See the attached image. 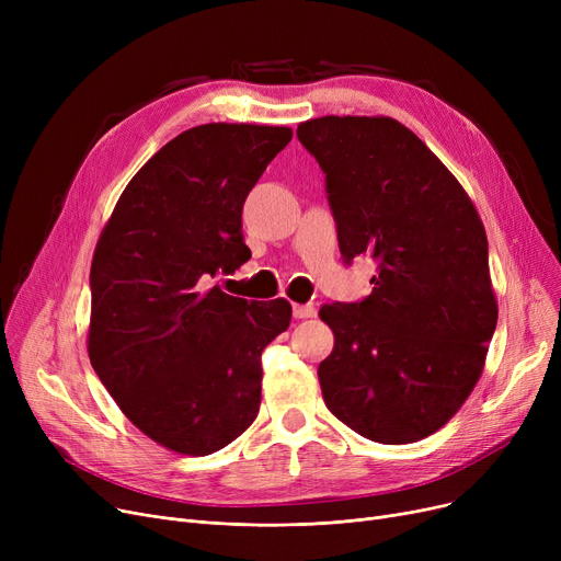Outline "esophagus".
<instances>
[{"label":"esophagus","instance_id":"esophagus-1","mask_svg":"<svg viewBox=\"0 0 561 561\" xmlns=\"http://www.w3.org/2000/svg\"><path fill=\"white\" fill-rule=\"evenodd\" d=\"M293 316L296 318H313L316 316V307L313 305H293Z\"/></svg>","mask_w":561,"mask_h":561}]
</instances>
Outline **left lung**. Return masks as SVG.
Listing matches in <instances>:
<instances>
[{
	"mask_svg": "<svg viewBox=\"0 0 561 561\" xmlns=\"http://www.w3.org/2000/svg\"><path fill=\"white\" fill-rule=\"evenodd\" d=\"M298 138L328 180L345 261L379 275L357 305H322L334 332L318 366L328 409L377 444H414L473 393L495 332L489 243L457 176L387 115H325Z\"/></svg>",
	"mask_w": 561,
	"mask_h": 561,
	"instance_id": "obj_1",
	"label": "left lung"
}]
</instances>
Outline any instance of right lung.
<instances>
[{"label": "right lung", "instance_id": "right-lung-1", "mask_svg": "<svg viewBox=\"0 0 561 561\" xmlns=\"http://www.w3.org/2000/svg\"><path fill=\"white\" fill-rule=\"evenodd\" d=\"M293 129L209 123L147 161L91 263L88 357L123 414L191 457L239 438L261 404V352L288 330L284 298L248 302L211 284L250 259L243 202Z\"/></svg>", "mask_w": 561, "mask_h": 561}]
</instances>
